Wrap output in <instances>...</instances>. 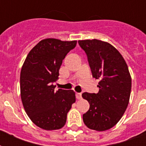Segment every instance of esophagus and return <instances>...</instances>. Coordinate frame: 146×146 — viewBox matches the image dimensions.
Returning <instances> with one entry per match:
<instances>
[{"label":"esophagus","instance_id":"obj_1","mask_svg":"<svg viewBox=\"0 0 146 146\" xmlns=\"http://www.w3.org/2000/svg\"><path fill=\"white\" fill-rule=\"evenodd\" d=\"M76 97L78 100H80L82 98V94L81 93H76Z\"/></svg>","mask_w":146,"mask_h":146}]
</instances>
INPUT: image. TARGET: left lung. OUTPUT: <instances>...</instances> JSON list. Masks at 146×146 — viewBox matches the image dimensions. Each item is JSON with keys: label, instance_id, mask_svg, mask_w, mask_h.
Segmentation results:
<instances>
[{"label": "left lung", "instance_id": "1", "mask_svg": "<svg viewBox=\"0 0 146 146\" xmlns=\"http://www.w3.org/2000/svg\"><path fill=\"white\" fill-rule=\"evenodd\" d=\"M78 42L87 54L92 76L100 80L98 93L82 94L90 104L83 121L92 130L106 131L119 121L127 107L131 74L122 55L109 42L96 39Z\"/></svg>", "mask_w": 146, "mask_h": 146}]
</instances>
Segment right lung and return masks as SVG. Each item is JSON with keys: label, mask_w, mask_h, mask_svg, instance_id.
I'll use <instances>...</instances> for the list:
<instances>
[{"label": "right lung", "mask_w": 146, "mask_h": 146, "mask_svg": "<svg viewBox=\"0 0 146 146\" xmlns=\"http://www.w3.org/2000/svg\"><path fill=\"white\" fill-rule=\"evenodd\" d=\"M76 40H41L28 53L20 74V91L26 113L36 126L46 131L64 126L67 112L75 103L73 90L54 92L63 60Z\"/></svg>", "instance_id": "1"}]
</instances>
